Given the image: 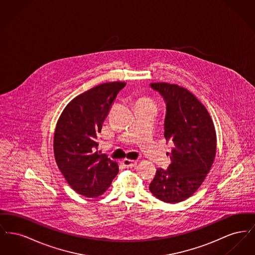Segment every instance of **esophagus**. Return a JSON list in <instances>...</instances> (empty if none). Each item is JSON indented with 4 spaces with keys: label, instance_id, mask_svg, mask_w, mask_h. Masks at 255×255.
<instances>
[{
    "label": "esophagus",
    "instance_id": "34e87169",
    "mask_svg": "<svg viewBox=\"0 0 255 255\" xmlns=\"http://www.w3.org/2000/svg\"><path fill=\"white\" fill-rule=\"evenodd\" d=\"M136 160H133V159H128V158H125L122 160V164L123 166L127 167V168H132L134 165H136Z\"/></svg>",
    "mask_w": 255,
    "mask_h": 255
}]
</instances>
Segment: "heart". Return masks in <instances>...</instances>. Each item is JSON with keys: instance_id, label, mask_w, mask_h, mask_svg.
I'll use <instances>...</instances> for the list:
<instances>
[{"instance_id": "heart-1", "label": "heart", "mask_w": 255, "mask_h": 255, "mask_svg": "<svg viewBox=\"0 0 255 255\" xmlns=\"http://www.w3.org/2000/svg\"><path fill=\"white\" fill-rule=\"evenodd\" d=\"M140 100H144V101H151V102H153L151 99H149V98H142V99H140Z\"/></svg>"}]
</instances>
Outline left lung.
<instances>
[{
    "mask_svg": "<svg viewBox=\"0 0 255 255\" xmlns=\"http://www.w3.org/2000/svg\"><path fill=\"white\" fill-rule=\"evenodd\" d=\"M150 87L165 101L164 136L175 147L169 166L158 168L149 189L162 202L180 203L194 194L212 166L216 155L214 124L206 107L186 89L168 83Z\"/></svg>",
    "mask_w": 255,
    "mask_h": 255,
    "instance_id": "8db88e82",
    "label": "left lung"
}]
</instances>
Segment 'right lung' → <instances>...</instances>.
Listing matches in <instances>:
<instances>
[{
  "label": "right lung",
  "mask_w": 255,
  "mask_h": 255,
  "mask_svg": "<svg viewBox=\"0 0 255 255\" xmlns=\"http://www.w3.org/2000/svg\"><path fill=\"white\" fill-rule=\"evenodd\" d=\"M123 82L97 86L73 99L57 122L53 150L58 168L78 194H103L119 173V165L97 152V135Z\"/></svg>",
  "instance_id": "add662e5"
}]
</instances>
